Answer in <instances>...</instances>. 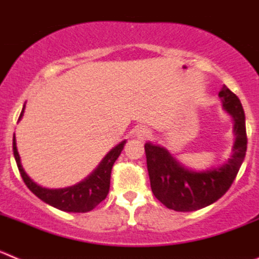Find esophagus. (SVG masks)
Instances as JSON below:
<instances>
[{
    "label": "esophagus",
    "instance_id": "1",
    "mask_svg": "<svg viewBox=\"0 0 259 259\" xmlns=\"http://www.w3.org/2000/svg\"><path fill=\"white\" fill-rule=\"evenodd\" d=\"M149 136H150V131L148 130V128H145V127L137 128L136 137L139 139V140L144 141V140H146V139H149Z\"/></svg>",
    "mask_w": 259,
    "mask_h": 259
}]
</instances>
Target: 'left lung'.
<instances>
[{"label":"left lung","instance_id":"obj_1","mask_svg":"<svg viewBox=\"0 0 259 259\" xmlns=\"http://www.w3.org/2000/svg\"><path fill=\"white\" fill-rule=\"evenodd\" d=\"M219 97L223 109L233 119L235 143L226 163L203 171H194L180 163L163 146L145 144L146 166L150 187L157 200L175 211H194L206 207L230 189L245 158V114L239 97L226 85Z\"/></svg>","mask_w":259,"mask_h":259}]
</instances>
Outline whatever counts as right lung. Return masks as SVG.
I'll return each mask as SVG.
<instances>
[{"mask_svg": "<svg viewBox=\"0 0 259 259\" xmlns=\"http://www.w3.org/2000/svg\"><path fill=\"white\" fill-rule=\"evenodd\" d=\"M24 114V106H23L22 113H20L19 122ZM125 140L119 143L118 145L114 146L113 149L110 150L100 162L97 167L92 172L87 176L85 179L79 182L77 184L66 187V188L58 189H49L44 188L41 185L36 184L33 180L26 174L20 163L19 153L17 149V141H15V135L13 139V152L17 166L19 168L20 176H22L23 182L26 183L29 191L37 196L41 201L50 205V206L56 207V209L62 210V211L67 212H87L95 209L98 203L106 198L107 193L110 189V175H111V168H113L114 162L118 159V157L122 153L124 148Z\"/></svg>", "mask_w": 259, "mask_h": 259, "instance_id": "add662e5", "label": "right lung"}]
</instances>
